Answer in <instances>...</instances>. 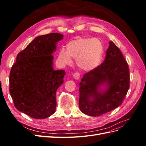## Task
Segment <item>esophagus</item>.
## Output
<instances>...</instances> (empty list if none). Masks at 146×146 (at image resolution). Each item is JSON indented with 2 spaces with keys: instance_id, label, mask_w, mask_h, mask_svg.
Returning a JSON list of instances; mask_svg holds the SVG:
<instances>
[{
  "instance_id": "esophagus-1",
  "label": "esophagus",
  "mask_w": 146,
  "mask_h": 146,
  "mask_svg": "<svg viewBox=\"0 0 146 146\" xmlns=\"http://www.w3.org/2000/svg\"><path fill=\"white\" fill-rule=\"evenodd\" d=\"M80 75L78 72H76L73 74V77L74 79H76V80H78V79L80 78Z\"/></svg>"
}]
</instances>
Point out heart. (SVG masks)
Returning a JSON list of instances; mask_svg holds the SVG:
<instances>
[{"label": "heart", "instance_id": "b5f03b06", "mask_svg": "<svg viewBox=\"0 0 146 146\" xmlns=\"http://www.w3.org/2000/svg\"><path fill=\"white\" fill-rule=\"evenodd\" d=\"M67 50L61 48L58 60L63 64L72 63L76 58V64L80 69L91 71L99 65L104 54L103 43L98 38L78 37L69 41Z\"/></svg>", "mask_w": 146, "mask_h": 146}]
</instances>
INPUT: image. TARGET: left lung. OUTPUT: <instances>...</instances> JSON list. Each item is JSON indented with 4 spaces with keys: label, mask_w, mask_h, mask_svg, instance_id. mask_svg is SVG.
<instances>
[{
    "label": "left lung",
    "mask_w": 146,
    "mask_h": 146,
    "mask_svg": "<svg viewBox=\"0 0 146 146\" xmlns=\"http://www.w3.org/2000/svg\"><path fill=\"white\" fill-rule=\"evenodd\" d=\"M104 62L84 75L79 83V108L99 116L120 106L130 86L129 66L120 49L110 41Z\"/></svg>",
    "instance_id": "left-lung-1"
}]
</instances>
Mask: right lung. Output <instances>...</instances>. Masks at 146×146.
Segmentation results:
<instances>
[{"mask_svg": "<svg viewBox=\"0 0 146 146\" xmlns=\"http://www.w3.org/2000/svg\"><path fill=\"white\" fill-rule=\"evenodd\" d=\"M63 35L52 33L35 38L16 57L10 74V93L15 107L34 119H45L55 111L56 92L66 72L53 68L56 44Z\"/></svg>", "mask_w": 146, "mask_h": 146, "instance_id": "right-lung-1", "label": "right lung"}]
</instances>
